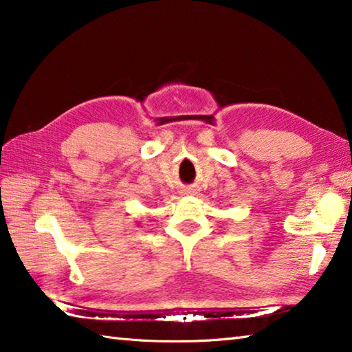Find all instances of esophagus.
Returning <instances> with one entry per match:
<instances>
[{"label":"esophagus","mask_w":352,"mask_h":352,"mask_svg":"<svg viewBox=\"0 0 352 352\" xmlns=\"http://www.w3.org/2000/svg\"><path fill=\"white\" fill-rule=\"evenodd\" d=\"M184 192H186V194H190V192H194V190H192V189H184Z\"/></svg>","instance_id":"esophagus-1"}]
</instances>
